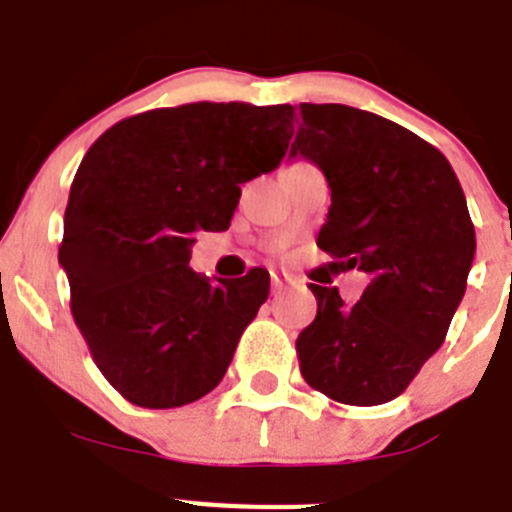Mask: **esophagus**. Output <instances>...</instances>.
Instances as JSON below:
<instances>
[{"label":"esophagus","mask_w":512,"mask_h":512,"mask_svg":"<svg viewBox=\"0 0 512 512\" xmlns=\"http://www.w3.org/2000/svg\"><path fill=\"white\" fill-rule=\"evenodd\" d=\"M270 283H273V293H280V290H283L285 285L290 283V278H288V275L273 273V278H270Z\"/></svg>","instance_id":"34e87169"}]
</instances>
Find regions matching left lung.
Returning <instances> with one entry per match:
<instances>
[{
    "mask_svg": "<svg viewBox=\"0 0 512 512\" xmlns=\"http://www.w3.org/2000/svg\"><path fill=\"white\" fill-rule=\"evenodd\" d=\"M290 155L324 170L331 206L316 245L367 273L347 306L311 283L316 319L298 334L303 380L336 403L398 398L444 344L467 290L474 224L449 160L411 130L344 104H301Z\"/></svg>",
    "mask_w": 512,
    "mask_h": 512,
    "instance_id": "obj_1",
    "label": "left lung"
}]
</instances>
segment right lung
<instances>
[{"instance_id": "obj_1", "label": "right lung", "mask_w": 512, "mask_h": 512, "mask_svg": "<svg viewBox=\"0 0 512 512\" xmlns=\"http://www.w3.org/2000/svg\"><path fill=\"white\" fill-rule=\"evenodd\" d=\"M293 107L196 101L109 127L81 160L58 260L101 375L140 408H178L222 382L270 275L214 283L188 267L196 232H224L242 183L280 165Z\"/></svg>"}]
</instances>
